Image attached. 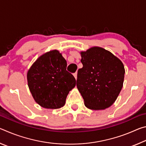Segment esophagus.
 Returning a JSON list of instances; mask_svg holds the SVG:
<instances>
[{
  "label": "esophagus",
  "mask_w": 146,
  "mask_h": 146,
  "mask_svg": "<svg viewBox=\"0 0 146 146\" xmlns=\"http://www.w3.org/2000/svg\"><path fill=\"white\" fill-rule=\"evenodd\" d=\"M73 76H75V79H76V78H77V73L76 72H75V73H73Z\"/></svg>",
  "instance_id": "obj_1"
}]
</instances>
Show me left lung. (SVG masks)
I'll list each match as a JSON object with an SVG mask.
<instances>
[{"label": "left lung", "mask_w": 146, "mask_h": 146, "mask_svg": "<svg viewBox=\"0 0 146 146\" xmlns=\"http://www.w3.org/2000/svg\"><path fill=\"white\" fill-rule=\"evenodd\" d=\"M83 67L79 69L76 86L88 108L110 107L122 90L125 69L119 58L100 47L80 52Z\"/></svg>", "instance_id": "8db88e82"}]
</instances>
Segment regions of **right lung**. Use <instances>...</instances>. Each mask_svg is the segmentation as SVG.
Instances as JSON below:
<instances>
[{
    "instance_id": "obj_1",
    "label": "right lung",
    "mask_w": 146,
    "mask_h": 146,
    "mask_svg": "<svg viewBox=\"0 0 146 146\" xmlns=\"http://www.w3.org/2000/svg\"><path fill=\"white\" fill-rule=\"evenodd\" d=\"M67 62L58 50L41 55L27 73L29 90L38 104L46 109L63 107L70 91L76 85L66 70Z\"/></svg>"
}]
</instances>
